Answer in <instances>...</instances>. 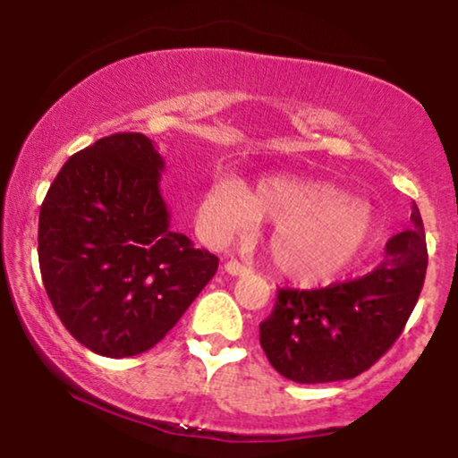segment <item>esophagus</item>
Wrapping results in <instances>:
<instances>
[{
  "instance_id": "obj_1",
  "label": "esophagus",
  "mask_w": 458,
  "mask_h": 458,
  "mask_svg": "<svg viewBox=\"0 0 458 458\" xmlns=\"http://www.w3.org/2000/svg\"><path fill=\"white\" fill-rule=\"evenodd\" d=\"M246 271H248V268L242 267L237 260H227V262H225V273L233 275V277H237V275H243Z\"/></svg>"
}]
</instances>
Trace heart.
<instances>
[{
	"instance_id": "heart-1",
	"label": "heart",
	"mask_w": 458,
	"mask_h": 458,
	"mask_svg": "<svg viewBox=\"0 0 458 458\" xmlns=\"http://www.w3.org/2000/svg\"><path fill=\"white\" fill-rule=\"evenodd\" d=\"M275 223L267 256L281 277L318 285L346 271L375 233V212L342 187L298 174H268L246 191L221 181L198 204V223L210 242H227Z\"/></svg>"
}]
</instances>
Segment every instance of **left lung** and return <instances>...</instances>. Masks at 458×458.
Wrapping results in <instances>:
<instances>
[{"label": "left lung", "instance_id": "left-lung-1", "mask_svg": "<svg viewBox=\"0 0 458 458\" xmlns=\"http://www.w3.org/2000/svg\"><path fill=\"white\" fill-rule=\"evenodd\" d=\"M386 243L379 267L365 277L321 290H279L260 323V346L284 377L298 384L352 379L367 371L403 334L428 271L423 221Z\"/></svg>", "mask_w": 458, "mask_h": 458}]
</instances>
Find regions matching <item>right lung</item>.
Instances as JSON below:
<instances>
[{
  "instance_id": "add662e5",
  "label": "right lung",
  "mask_w": 458,
  "mask_h": 458,
  "mask_svg": "<svg viewBox=\"0 0 458 458\" xmlns=\"http://www.w3.org/2000/svg\"><path fill=\"white\" fill-rule=\"evenodd\" d=\"M165 160L116 133L62 166L39 212V268L55 315L91 352L154 348L215 277L218 259L171 229Z\"/></svg>"
}]
</instances>
